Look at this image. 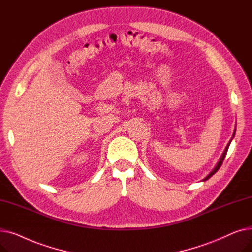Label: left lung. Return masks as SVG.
Segmentation results:
<instances>
[{
    "instance_id": "1",
    "label": "left lung",
    "mask_w": 252,
    "mask_h": 252,
    "mask_svg": "<svg viewBox=\"0 0 252 252\" xmlns=\"http://www.w3.org/2000/svg\"><path fill=\"white\" fill-rule=\"evenodd\" d=\"M234 136H235V133L233 134V138H234ZM232 138V139H233ZM232 141V140H231ZM231 141L229 142V144L227 145V147H226V149H224V151H223V153H222V155H221V157H220V161L218 162V164H217V166L214 168V170L213 171H211V173L204 179V181H206V180H208L210 177H213L216 173H217V171L220 169V167L221 166V164H222V161H223V159H224V157H226V155H227V152H228V149H229V146H230V144H231Z\"/></svg>"
}]
</instances>
